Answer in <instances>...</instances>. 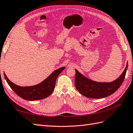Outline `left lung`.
<instances>
[{
    "mask_svg": "<svg viewBox=\"0 0 133 133\" xmlns=\"http://www.w3.org/2000/svg\"><path fill=\"white\" fill-rule=\"evenodd\" d=\"M128 63L125 70L119 78L109 83L97 82L85 77L75 69V84L77 91L85 97L89 98H102L112 95L122 85L125 78Z\"/></svg>",
    "mask_w": 133,
    "mask_h": 133,
    "instance_id": "left-lung-1",
    "label": "left lung"
}]
</instances>
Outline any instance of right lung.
<instances>
[{
	"label": "right lung",
	"instance_id": "right-lung-1",
	"mask_svg": "<svg viewBox=\"0 0 133 133\" xmlns=\"http://www.w3.org/2000/svg\"><path fill=\"white\" fill-rule=\"evenodd\" d=\"M65 68L61 67L53 72L43 82L35 85L30 87H20L11 82L5 73L4 77L10 88L23 99L28 101L42 99L49 96L54 91L56 80L60 73Z\"/></svg>",
	"mask_w": 133,
	"mask_h": 133
}]
</instances>
